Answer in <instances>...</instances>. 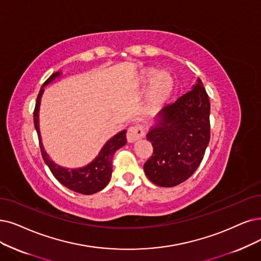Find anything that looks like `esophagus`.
<instances>
[{"instance_id":"obj_1","label":"esophagus","mask_w":261,"mask_h":261,"mask_svg":"<svg viewBox=\"0 0 261 261\" xmlns=\"http://www.w3.org/2000/svg\"><path fill=\"white\" fill-rule=\"evenodd\" d=\"M144 132L141 125H133L128 129L126 134V138L128 142H135L136 140L143 137Z\"/></svg>"}]
</instances>
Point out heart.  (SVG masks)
<instances>
[{
	"mask_svg": "<svg viewBox=\"0 0 261 261\" xmlns=\"http://www.w3.org/2000/svg\"><path fill=\"white\" fill-rule=\"evenodd\" d=\"M145 76L152 79L149 87V100L152 106H159L170 95L172 90V78L166 70L156 71L148 69L144 72Z\"/></svg>",
	"mask_w": 261,
	"mask_h": 261,
	"instance_id": "1",
	"label": "heart"
}]
</instances>
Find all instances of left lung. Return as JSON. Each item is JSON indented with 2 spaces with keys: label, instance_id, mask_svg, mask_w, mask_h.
Returning a JSON list of instances; mask_svg holds the SVG:
<instances>
[{
  "label": "left lung",
  "instance_id": "1",
  "mask_svg": "<svg viewBox=\"0 0 261 261\" xmlns=\"http://www.w3.org/2000/svg\"><path fill=\"white\" fill-rule=\"evenodd\" d=\"M210 99L202 81L158 114L147 134L153 154L143 169L151 182L163 187L179 185L199 167L211 136Z\"/></svg>",
  "mask_w": 261,
  "mask_h": 261
}]
</instances>
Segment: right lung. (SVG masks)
Segmentation results:
<instances>
[{"instance_id": "1", "label": "right lung", "mask_w": 261, "mask_h": 261, "mask_svg": "<svg viewBox=\"0 0 261 261\" xmlns=\"http://www.w3.org/2000/svg\"><path fill=\"white\" fill-rule=\"evenodd\" d=\"M60 75V72H55L52 74L45 82L44 86L48 85L49 82L54 80L57 76ZM43 89H40L37 98L35 108L33 112V120H34V126L38 135L39 140V148L40 153L45 163L49 167L50 171L55 175V178L67 189L83 194V195H92L101 191L103 187H106L110 181V176L112 172V158L117 150L122 148L123 145L126 143V130H122L121 133L117 134L116 136L112 137L101 149L97 158L93 161L90 165L83 167L79 169H65L62 167L58 166L52 162L47 153L45 152L43 144L40 141V134H39V126H38V109L40 103V97L43 94Z\"/></svg>"}]
</instances>
